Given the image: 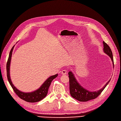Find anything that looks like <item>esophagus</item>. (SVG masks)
I'll return each instance as SVG.
<instances>
[{
  "label": "esophagus",
  "instance_id": "obj_1",
  "mask_svg": "<svg viewBox=\"0 0 121 121\" xmlns=\"http://www.w3.org/2000/svg\"><path fill=\"white\" fill-rule=\"evenodd\" d=\"M67 72L65 70H61V74H63V75H64V74H66V73H66Z\"/></svg>",
  "mask_w": 121,
  "mask_h": 121
}]
</instances>
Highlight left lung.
<instances>
[{"label": "left lung", "instance_id": "8db88e82", "mask_svg": "<svg viewBox=\"0 0 121 121\" xmlns=\"http://www.w3.org/2000/svg\"><path fill=\"white\" fill-rule=\"evenodd\" d=\"M103 44L104 52L110 56L112 62H113V66H114L113 53H112V52L110 48L104 41H103ZM68 74L69 82L70 94L73 98L80 102H87L91 100V99H95L98 97L101 94V93L108 85V84H109V82L111 80L110 79L101 89L97 91H91L86 90L79 84L77 79L75 78L74 74L72 73V71L69 72Z\"/></svg>", "mask_w": 121, "mask_h": 121}]
</instances>
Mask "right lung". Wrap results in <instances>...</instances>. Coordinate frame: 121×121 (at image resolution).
I'll use <instances>...</instances> for the list:
<instances>
[{
	"label": "right lung",
	"instance_id": "add662e5",
	"mask_svg": "<svg viewBox=\"0 0 121 121\" xmlns=\"http://www.w3.org/2000/svg\"><path fill=\"white\" fill-rule=\"evenodd\" d=\"M14 47V45L12 47L10 52L9 57H8V59L6 64L7 77L8 81L9 82L12 88L13 89V91H14V92L20 99H22L25 101L30 103H35L39 102L47 96L49 87L51 84L52 81L57 77L58 74H56L55 75H53V76L49 77L45 80V81L43 83L40 87L34 91H31V92L30 93H25L18 90L17 88H16V87L12 84L10 77V62Z\"/></svg>",
	"mask_w": 121,
	"mask_h": 121
}]
</instances>
